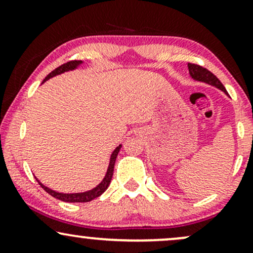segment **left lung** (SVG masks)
Instances as JSON below:
<instances>
[{"label":"left lung","instance_id":"obj_1","mask_svg":"<svg viewBox=\"0 0 253 253\" xmlns=\"http://www.w3.org/2000/svg\"><path fill=\"white\" fill-rule=\"evenodd\" d=\"M188 69H189V75L190 77L193 78L194 81H197V82H202L206 84H210L211 86H215L219 90L225 92L226 95L227 91H226L225 86L222 85V83L217 80L216 76H214L211 71H208L207 69L202 68V66L196 65V64H188Z\"/></svg>","mask_w":253,"mask_h":253}]
</instances>
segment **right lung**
I'll use <instances>...</instances> for the list:
<instances>
[{"label": "right lung", "instance_id": "obj_1", "mask_svg": "<svg viewBox=\"0 0 253 253\" xmlns=\"http://www.w3.org/2000/svg\"><path fill=\"white\" fill-rule=\"evenodd\" d=\"M82 64H83L82 60H74V62H69V63L63 64V65H60L59 68H57L56 70L52 71L51 74H48L47 76L45 77V80L42 81V83H45L46 81L50 80V78H52V77L57 76V75H62V74H64V72L76 70V69L80 68ZM121 146H123V145L120 144L119 146L115 147V150L113 151L112 155H110L108 169H107V172H106V175H104L102 181L98 183L96 187L92 188V189H90V190L83 191V193H69V194L68 193H59V191L50 189L48 187L43 185L42 183L37 178V177L36 178H37L38 183L42 185V188L46 191V193H48L51 196L60 200V201H64V202H89V201H91V200L96 199V197H98L100 195H102L104 191L107 190V188L109 187L110 181H112V177H113V171H114L115 161H117L118 153H119V151H120Z\"/></svg>", "mask_w": 253, "mask_h": 253}]
</instances>
